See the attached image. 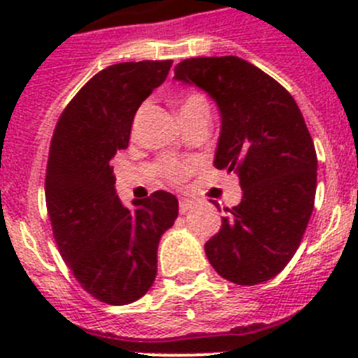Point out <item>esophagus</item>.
Masks as SVG:
<instances>
[{
    "label": "esophagus",
    "instance_id": "1",
    "mask_svg": "<svg viewBox=\"0 0 358 358\" xmlns=\"http://www.w3.org/2000/svg\"><path fill=\"white\" fill-rule=\"evenodd\" d=\"M194 206H195L194 201H188V199H181V201H179V213L185 215L186 211H189Z\"/></svg>",
    "mask_w": 358,
    "mask_h": 358
}]
</instances>
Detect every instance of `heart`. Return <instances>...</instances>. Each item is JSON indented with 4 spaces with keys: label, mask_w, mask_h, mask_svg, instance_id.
Masks as SVG:
<instances>
[{
    "label": "heart",
    "mask_w": 358,
    "mask_h": 358,
    "mask_svg": "<svg viewBox=\"0 0 358 358\" xmlns=\"http://www.w3.org/2000/svg\"><path fill=\"white\" fill-rule=\"evenodd\" d=\"M204 103H208V102H206V98L202 96V94H199V93L186 94L181 102V115L182 113H186V110H192L199 106H204ZM197 166H199L197 161L173 159V157H170V159L161 161L159 173L169 182L179 185V182H182L185 179H188V177L192 176L195 170H197Z\"/></svg>",
    "instance_id": "b5f03b06"
}]
</instances>
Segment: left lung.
<instances>
[{"mask_svg": "<svg viewBox=\"0 0 358 358\" xmlns=\"http://www.w3.org/2000/svg\"><path fill=\"white\" fill-rule=\"evenodd\" d=\"M176 80L206 91L220 110L213 164L235 172L242 201L204 245L208 260L236 285L280 274L314 211L317 156L292 94L240 57H197L176 66Z\"/></svg>", "mask_w": 358, "mask_h": 358, "instance_id": "obj_1", "label": "left lung"}]
</instances>
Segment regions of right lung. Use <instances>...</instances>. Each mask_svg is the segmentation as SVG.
<instances>
[{"instance_id":"1","label":"right lung","mask_w":358,"mask_h":358,"mask_svg":"<svg viewBox=\"0 0 358 358\" xmlns=\"http://www.w3.org/2000/svg\"><path fill=\"white\" fill-rule=\"evenodd\" d=\"M172 61L120 62L96 73L57 122L46 166V208L62 260L82 289L107 305H129L157 274L161 235L177 218V199L154 192L132 201L116 195L110 159L129 147L132 120L161 85Z\"/></svg>"}]
</instances>
